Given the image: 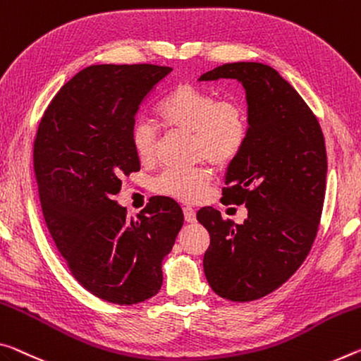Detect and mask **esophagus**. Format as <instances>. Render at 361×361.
<instances>
[{
  "mask_svg": "<svg viewBox=\"0 0 361 361\" xmlns=\"http://www.w3.org/2000/svg\"><path fill=\"white\" fill-rule=\"evenodd\" d=\"M183 214H185V221L186 223H194L196 221V210L191 207H185L183 209Z\"/></svg>",
  "mask_w": 361,
  "mask_h": 361,
  "instance_id": "1",
  "label": "esophagus"
}]
</instances>
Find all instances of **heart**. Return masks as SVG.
<instances>
[{"mask_svg": "<svg viewBox=\"0 0 361 361\" xmlns=\"http://www.w3.org/2000/svg\"><path fill=\"white\" fill-rule=\"evenodd\" d=\"M157 116L165 128L191 133L196 159L225 167L241 152L247 138V116L236 101L216 98L209 91L180 85L162 101ZM131 146L142 165L154 164L159 131L151 120H136L131 128ZM212 173L207 167L165 170L154 183L156 192L181 202H196L204 196Z\"/></svg>", "mask_w": 361, "mask_h": 361, "instance_id": "1", "label": "heart"}]
</instances>
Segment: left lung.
Wrapping results in <instances>:
<instances>
[{"label": "left lung", "mask_w": 361, "mask_h": 361, "mask_svg": "<svg viewBox=\"0 0 361 361\" xmlns=\"http://www.w3.org/2000/svg\"><path fill=\"white\" fill-rule=\"evenodd\" d=\"M233 78L247 101V138L225 173L223 199L244 204V223L205 207L204 273L223 299L249 302L273 293L302 265L317 236L326 191L323 131L300 94L260 62H233L199 82Z\"/></svg>", "instance_id": "obj_1"}]
</instances>
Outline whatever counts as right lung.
Returning a JSON list of instances; mask_svg holds the SVG:
<instances>
[{
  "label": "right lung",
  "instance_id": "right-lung-1",
  "mask_svg": "<svg viewBox=\"0 0 361 361\" xmlns=\"http://www.w3.org/2000/svg\"><path fill=\"white\" fill-rule=\"evenodd\" d=\"M173 71L152 64L90 66L59 90L33 145L48 230L77 281L102 300L133 305L162 286V262L183 226L173 199L152 197L127 219L114 201L140 170L131 128L141 102Z\"/></svg>",
  "mask_w": 361,
  "mask_h": 361
}]
</instances>
